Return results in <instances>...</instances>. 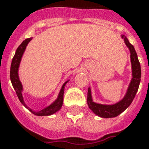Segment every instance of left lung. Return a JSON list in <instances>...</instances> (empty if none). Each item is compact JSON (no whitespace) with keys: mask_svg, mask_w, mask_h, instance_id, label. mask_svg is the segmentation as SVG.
I'll return each instance as SVG.
<instances>
[{"mask_svg":"<svg viewBox=\"0 0 149 149\" xmlns=\"http://www.w3.org/2000/svg\"><path fill=\"white\" fill-rule=\"evenodd\" d=\"M122 38L124 39L125 45L127 46V47H129L130 51L133 78L128 88V91L125 97L120 102H117L114 105H103V104H99V103H95L93 102L91 99V89L89 88L88 91V99H87L88 105L89 108L91 109L95 114L101 118H114L125 111L128 107L130 105L131 102H133L139 88L140 82H141V64L137 58V54L135 51V49L133 45L130 43V42L125 35H122Z\"/></svg>","mask_w":149,"mask_h":149,"instance_id":"1","label":"left lung"}]
</instances>
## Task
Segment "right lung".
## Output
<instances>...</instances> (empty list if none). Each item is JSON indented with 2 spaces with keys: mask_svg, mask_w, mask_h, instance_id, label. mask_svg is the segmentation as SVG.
Listing matches in <instances>:
<instances>
[{
  "mask_svg": "<svg viewBox=\"0 0 149 149\" xmlns=\"http://www.w3.org/2000/svg\"><path fill=\"white\" fill-rule=\"evenodd\" d=\"M32 39V38H26L25 40L23 41L19 46L18 47L17 49H16V54L14 55V57L13 58V61H12V64H11V69H10V79H11V82H12V84L13 86V88L16 91V95L18 96L19 100L21 102V103L23 105L27 107L28 110H29L32 114H34L35 115H38V116H47V115H51V114H54L55 112H57L58 111H59L61 107H62V103H63V95H64V89H65V86L67 84L68 81H66L65 83L64 84L62 88L61 89L60 92H59V95H58V97L57 100H55L54 102H53L51 105H49V107H47V108L43 109L40 111H33L31 109H30L29 107H27L25 102L24 101V99H23V95H22V91H23V87H22L21 82L19 81V79L18 77V69L19 65V63H20V60H21L22 55L24 54V50L26 49V47L30 41Z\"/></svg>",
  "mask_w": 149,
  "mask_h": 149,
  "instance_id": "right-lung-1",
  "label": "right lung"
}]
</instances>
